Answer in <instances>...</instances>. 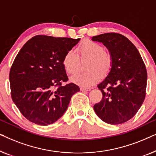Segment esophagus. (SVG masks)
<instances>
[{
    "label": "esophagus",
    "mask_w": 156,
    "mask_h": 156,
    "mask_svg": "<svg viewBox=\"0 0 156 156\" xmlns=\"http://www.w3.org/2000/svg\"><path fill=\"white\" fill-rule=\"evenodd\" d=\"M80 90L82 91H91V89L90 88H84V87H81Z\"/></svg>",
    "instance_id": "obj_1"
}]
</instances>
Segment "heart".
<instances>
[{
    "mask_svg": "<svg viewBox=\"0 0 156 156\" xmlns=\"http://www.w3.org/2000/svg\"><path fill=\"white\" fill-rule=\"evenodd\" d=\"M69 50L64 55L63 67L69 74H74L80 68V59L87 60L83 73L72 75L70 80L74 84L83 87H89L95 84L99 80L100 76L104 77L109 73L112 67V55L108 51L104 50L101 44L91 40H84L75 50Z\"/></svg>",
    "mask_w": 156,
    "mask_h": 156,
    "instance_id": "1",
    "label": "heart"
}]
</instances>
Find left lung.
Here are the masks:
<instances>
[{"label": "left lung", "instance_id": "left-lung-1", "mask_svg": "<svg viewBox=\"0 0 156 156\" xmlns=\"http://www.w3.org/2000/svg\"><path fill=\"white\" fill-rule=\"evenodd\" d=\"M91 39L103 43L113 58L109 73L97 86L103 97L94 109L109 124L126 122L135 116L145 99L146 66L135 45L121 34L104 33Z\"/></svg>", "mask_w": 156, "mask_h": 156}]
</instances>
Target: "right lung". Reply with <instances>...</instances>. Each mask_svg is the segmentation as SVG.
I'll list each match as a JSON object with an SVG mask.
<instances>
[{"label": "right lung", "instance_id": "obj_1", "mask_svg": "<svg viewBox=\"0 0 156 156\" xmlns=\"http://www.w3.org/2000/svg\"><path fill=\"white\" fill-rule=\"evenodd\" d=\"M80 38L36 35L19 51L10 70L11 97L23 116L41 126L52 124L62 116L77 85H62L68 77L64 55Z\"/></svg>", "mask_w": 156, "mask_h": 156}]
</instances>
